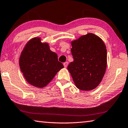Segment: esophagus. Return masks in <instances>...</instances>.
Wrapping results in <instances>:
<instances>
[{
  "label": "esophagus",
  "instance_id": "esophagus-1",
  "mask_svg": "<svg viewBox=\"0 0 128 128\" xmlns=\"http://www.w3.org/2000/svg\"><path fill=\"white\" fill-rule=\"evenodd\" d=\"M64 67L65 68H66V66H68V62H64Z\"/></svg>",
  "mask_w": 128,
  "mask_h": 128
}]
</instances>
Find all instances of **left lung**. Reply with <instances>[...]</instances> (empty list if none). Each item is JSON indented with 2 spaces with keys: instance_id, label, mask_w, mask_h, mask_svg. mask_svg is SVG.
I'll list each match as a JSON object with an SVG mask.
<instances>
[{
  "instance_id": "8db88e82",
  "label": "left lung",
  "mask_w": 128,
  "mask_h": 128,
  "mask_svg": "<svg viewBox=\"0 0 128 128\" xmlns=\"http://www.w3.org/2000/svg\"><path fill=\"white\" fill-rule=\"evenodd\" d=\"M74 62L68 70L77 88L82 90H94L104 76L107 52L104 42L94 34L89 33L71 42Z\"/></svg>"
}]
</instances>
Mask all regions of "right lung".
<instances>
[{
  "label": "right lung",
  "instance_id": "add662e5",
  "mask_svg": "<svg viewBox=\"0 0 128 128\" xmlns=\"http://www.w3.org/2000/svg\"><path fill=\"white\" fill-rule=\"evenodd\" d=\"M20 70L27 82L34 86H46L61 69L64 68L58 55L48 43L40 38H32L26 44L19 58Z\"/></svg>",
  "mask_w": 128,
  "mask_h": 128
}]
</instances>
